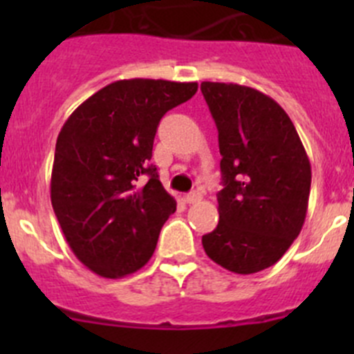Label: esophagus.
Here are the masks:
<instances>
[{"mask_svg": "<svg viewBox=\"0 0 354 354\" xmlns=\"http://www.w3.org/2000/svg\"><path fill=\"white\" fill-rule=\"evenodd\" d=\"M202 200V194L200 192H192V194L185 195V202L187 203H197Z\"/></svg>", "mask_w": 354, "mask_h": 354, "instance_id": "esophagus-1", "label": "esophagus"}]
</instances>
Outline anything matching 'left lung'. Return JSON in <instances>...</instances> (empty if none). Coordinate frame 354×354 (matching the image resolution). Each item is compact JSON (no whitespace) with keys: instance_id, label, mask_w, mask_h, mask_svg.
<instances>
[{"instance_id":"obj_1","label":"left lung","mask_w":354,"mask_h":354,"mask_svg":"<svg viewBox=\"0 0 354 354\" xmlns=\"http://www.w3.org/2000/svg\"><path fill=\"white\" fill-rule=\"evenodd\" d=\"M219 131L224 188L219 223L202 236L207 257L234 274L274 266L301 231L312 167L295 124L257 88L202 82Z\"/></svg>"}]
</instances>
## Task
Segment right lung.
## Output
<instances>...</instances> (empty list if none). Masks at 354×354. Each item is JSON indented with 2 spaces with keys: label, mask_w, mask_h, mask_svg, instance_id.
Instances as JSON below:
<instances>
[{
  "label": "right lung",
  "mask_w": 354,
  "mask_h": 354,
  "mask_svg": "<svg viewBox=\"0 0 354 354\" xmlns=\"http://www.w3.org/2000/svg\"><path fill=\"white\" fill-rule=\"evenodd\" d=\"M197 88V82L118 80L63 124L51 203L71 252L97 276L120 279L151 260L160 227L176 210L151 164L157 124ZM142 176L149 178L144 187Z\"/></svg>",
  "instance_id": "1"
}]
</instances>
